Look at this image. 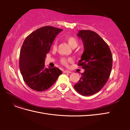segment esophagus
Masks as SVG:
<instances>
[{
	"instance_id": "34e87169",
	"label": "esophagus",
	"mask_w": 130,
	"mask_h": 130,
	"mask_svg": "<svg viewBox=\"0 0 130 130\" xmlns=\"http://www.w3.org/2000/svg\"><path fill=\"white\" fill-rule=\"evenodd\" d=\"M63 73H71L72 72L70 71H69V70H65L63 71Z\"/></svg>"
}]
</instances>
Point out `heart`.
<instances>
[{
  "label": "heart",
  "instance_id": "1",
  "mask_svg": "<svg viewBox=\"0 0 130 130\" xmlns=\"http://www.w3.org/2000/svg\"><path fill=\"white\" fill-rule=\"evenodd\" d=\"M66 40L67 41L68 44L71 46L72 48H75L76 47L78 44V42L77 39L74 36H68L65 37ZM57 42L56 41H55L53 43V49H56L57 48ZM73 58L72 57H68L66 58L64 57H61L60 59V61L61 63L65 66H67L69 62H73Z\"/></svg>",
  "mask_w": 130,
  "mask_h": 130
}]
</instances>
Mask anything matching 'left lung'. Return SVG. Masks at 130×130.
Instances as JSON below:
<instances>
[{
    "mask_svg": "<svg viewBox=\"0 0 130 130\" xmlns=\"http://www.w3.org/2000/svg\"><path fill=\"white\" fill-rule=\"evenodd\" d=\"M77 35L84 46L78 66L85 72L74 87L82 95H92L99 92L108 80L112 68V53L107 43L95 32L82 30Z\"/></svg>",
    "mask_w": 130,
    "mask_h": 130,
    "instance_id": "obj_1",
    "label": "left lung"
}]
</instances>
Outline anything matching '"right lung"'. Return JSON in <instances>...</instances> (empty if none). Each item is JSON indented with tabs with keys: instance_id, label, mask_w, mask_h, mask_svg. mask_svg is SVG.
<instances>
[{
	"instance_id": "obj_1",
	"label": "right lung",
	"mask_w": 130,
	"mask_h": 130,
	"mask_svg": "<svg viewBox=\"0 0 130 130\" xmlns=\"http://www.w3.org/2000/svg\"><path fill=\"white\" fill-rule=\"evenodd\" d=\"M45 26L27 36L20 51L19 69L25 84L34 90L44 91L56 82L62 73L56 67H45V58L57 35L62 31Z\"/></svg>"
}]
</instances>
